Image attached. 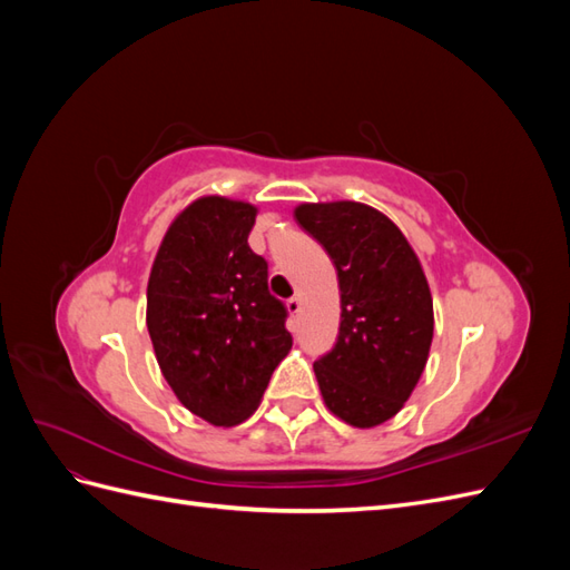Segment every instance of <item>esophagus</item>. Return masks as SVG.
Segmentation results:
<instances>
[{
  "mask_svg": "<svg viewBox=\"0 0 570 570\" xmlns=\"http://www.w3.org/2000/svg\"><path fill=\"white\" fill-rule=\"evenodd\" d=\"M287 312H289L292 316H297V314L302 312V299H299V297L287 299Z\"/></svg>",
  "mask_w": 570,
  "mask_h": 570,
  "instance_id": "1",
  "label": "esophagus"
}]
</instances>
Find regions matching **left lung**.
<instances>
[{"mask_svg": "<svg viewBox=\"0 0 570 570\" xmlns=\"http://www.w3.org/2000/svg\"><path fill=\"white\" fill-rule=\"evenodd\" d=\"M299 226L333 258L340 333L316 364L325 406L354 428L390 421L425 368L433 297L402 230L358 202L299 204Z\"/></svg>", "mask_w": 570, "mask_h": 570, "instance_id": "8db88e82", "label": "left lung"}]
</instances>
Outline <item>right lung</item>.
Segmentation results:
<instances>
[{
	"mask_svg": "<svg viewBox=\"0 0 570 570\" xmlns=\"http://www.w3.org/2000/svg\"><path fill=\"white\" fill-rule=\"evenodd\" d=\"M256 206L202 197L176 216L154 258L147 331L183 406L212 425L252 416L287 356V308L247 237Z\"/></svg>",
	"mask_w": 570,
	"mask_h": 570,
	"instance_id": "obj_1",
	"label": "right lung"
}]
</instances>
